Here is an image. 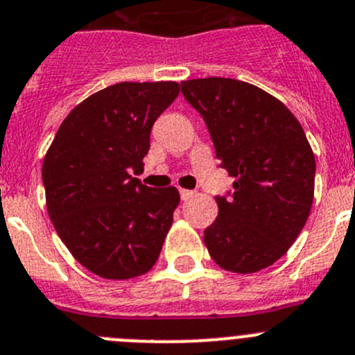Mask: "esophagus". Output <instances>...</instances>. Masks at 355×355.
<instances>
[{"instance_id": "34e87169", "label": "esophagus", "mask_w": 355, "mask_h": 355, "mask_svg": "<svg viewBox=\"0 0 355 355\" xmlns=\"http://www.w3.org/2000/svg\"><path fill=\"white\" fill-rule=\"evenodd\" d=\"M194 193L193 191H187V189H180V198L182 200H189V198H193Z\"/></svg>"}]
</instances>
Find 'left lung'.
<instances>
[{"mask_svg": "<svg viewBox=\"0 0 355 355\" xmlns=\"http://www.w3.org/2000/svg\"><path fill=\"white\" fill-rule=\"evenodd\" d=\"M180 85L234 178L230 196H215L218 215L203 236L208 252L233 273L264 270L289 250L310 215L315 157L306 135L282 101L252 84L210 77Z\"/></svg>", "mask_w": 355, "mask_h": 355, "instance_id": "left-lung-1", "label": "left lung"}]
</instances>
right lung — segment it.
<instances>
[{
	"instance_id": "add662e5",
	"label": "right lung",
	"mask_w": 355,
	"mask_h": 355,
	"mask_svg": "<svg viewBox=\"0 0 355 355\" xmlns=\"http://www.w3.org/2000/svg\"><path fill=\"white\" fill-rule=\"evenodd\" d=\"M177 82H121L94 92L62 121L42 166L49 217L71 256L108 280L147 273L180 203L175 187L131 177L144 170L155 119Z\"/></svg>"
}]
</instances>
